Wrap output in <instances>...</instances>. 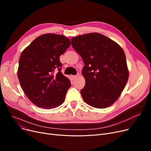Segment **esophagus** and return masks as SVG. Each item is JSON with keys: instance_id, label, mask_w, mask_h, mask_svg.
<instances>
[{"instance_id": "obj_1", "label": "esophagus", "mask_w": 151, "mask_h": 151, "mask_svg": "<svg viewBox=\"0 0 151 151\" xmlns=\"http://www.w3.org/2000/svg\"><path fill=\"white\" fill-rule=\"evenodd\" d=\"M79 76V73H78L77 75H73V78L74 79V80H75V79H76V78H78V76Z\"/></svg>"}]
</instances>
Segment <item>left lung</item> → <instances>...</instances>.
Here are the masks:
<instances>
[{
  "label": "left lung",
  "instance_id": "obj_1",
  "mask_svg": "<svg viewBox=\"0 0 151 151\" xmlns=\"http://www.w3.org/2000/svg\"><path fill=\"white\" fill-rule=\"evenodd\" d=\"M71 46L84 63L82 75L86 83L81 90L84 101L97 108L111 105L121 96L129 79L122 47L99 33L73 37Z\"/></svg>",
  "mask_w": 151,
  "mask_h": 151
}]
</instances>
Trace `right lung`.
<instances>
[{
    "label": "right lung",
    "instance_id": "obj_1",
    "mask_svg": "<svg viewBox=\"0 0 151 151\" xmlns=\"http://www.w3.org/2000/svg\"><path fill=\"white\" fill-rule=\"evenodd\" d=\"M70 46L69 38L46 34L36 38L22 52L18 77L26 96L37 106L53 108L64 101L71 83L60 71L59 57Z\"/></svg>",
    "mask_w": 151,
    "mask_h": 151
}]
</instances>
